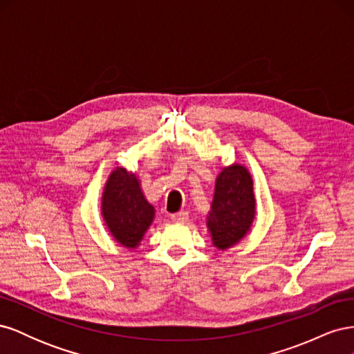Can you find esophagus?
Listing matches in <instances>:
<instances>
[{"label": "esophagus", "instance_id": "1", "mask_svg": "<svg viewBox=\"0 0 354 354\" xmlns=\"http://www.w3.org/2000/svg\"><path fill=\"white\" fill-rule=\"evenodd\" d=\"M187 218H189V216H187V212H185V211L171 214V221H173V223H185V221H187Z\"/></svg>", "mask_w": 354, "mask_h": 354}]
</instances>
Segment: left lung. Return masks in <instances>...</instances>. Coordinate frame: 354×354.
Wrapping results in <instances>:
<instances>
[{
	"label": "left lung",
	"instance_id": "1",
	"mask_svg": "<svg viewBox=\"0 0 354 354\" xmlns=\"http://www.w3.org/2000/svg\"><path fill=\"white\" fill-rule=\"evenodd\" d=\"M257 202L254 181L241 164L224 167L216 180V190L207 216L212 245L224 251L232 248L251 230Z\"/></svg>",
	"mask_w": 354,
	"mask_h": 354
}]
</instances>
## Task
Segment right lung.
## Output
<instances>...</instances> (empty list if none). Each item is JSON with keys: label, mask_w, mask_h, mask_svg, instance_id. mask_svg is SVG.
I'll list each match as a JSON object with an SVG mask.
<instances>
[{"label": "right lung", "mask_w": 354, "mask_h": 354, "mask_svg": "<svg viewBox=\"0 0 354 354\" xmlns=\"http://www.w3.org/2000/svg\"><path fill=\"white\" fill-rule=\"evenodd\" d=\"M102 216L113 239L134 250L151 227L155 208L145 198L137 176L116 167L103 189Z\"/></svg>", "instance_id": "1"}]
</instances>
